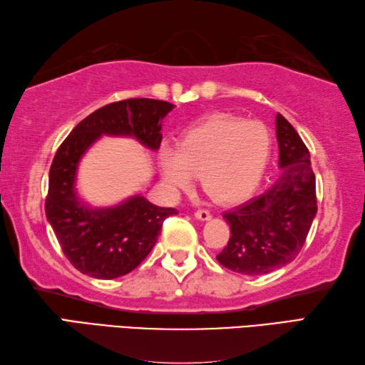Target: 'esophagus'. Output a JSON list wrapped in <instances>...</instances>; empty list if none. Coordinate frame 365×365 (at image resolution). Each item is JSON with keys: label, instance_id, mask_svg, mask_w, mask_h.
I'll return each instance as SVG.
<instances>
[{"label": "esophagus", "instance_id": "1", "mask_svg": "<svg viewBox=\"0 0 365 365\" xmlns=\"http://www.w3.org/2000/svg\"><path fill=\"white\" fill-rule=\"evenodd\" d=\"M195 217H196L197 220H201V221H207V220H210V218H212V215H210V212H209V210H205V209H201V210H196V213H195Z\"/></svg>", "mask_w": 365, "mask_h": 365}]
</instances>
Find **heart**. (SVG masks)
Masks as SVG:
<instances>
[{"mask_svg": "<svg viewBox=\"0 0 365 365\" xmlns=\"http://www.w3.org/2000/svg\"><path fill=\"white\" fill-rule=\"evenodd\" d=\"M272 150L261 121L213 115L188 128L178 145L163 144L158 163L164 182L187 191L201 175L202 188L220 204H239L259 187Z\"/></svg>", "mask_w": 365, "mask_h": 365, "instance_id": "b5f03b06", "label": "heart"}]
</instances>
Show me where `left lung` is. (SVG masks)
<instances>
[{"instance_id": "left-lung-1", "label": "left lung", "mask_w": 365, "mask_h": 365, "mask_svg": "<svg viewBox=\"0 0 365 365\" xmlns=\"http://www.w3.org/2000/svg\"><path fill=\"white\" fill-rule=\"evenodd\" d=\"M275 128L280 175L262 195L223 215L231 237L217 259L248 277L274 272L294 259L318 210L309 148L282 113H277Z\"/></svg>"}]
</instances>
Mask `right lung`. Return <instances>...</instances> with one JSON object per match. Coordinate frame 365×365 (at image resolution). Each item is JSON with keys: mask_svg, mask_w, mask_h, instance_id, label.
<instances>
[{"mask_svg": "<svg viewBox=\"0 0 365 365\" xmlns=\"http://www.w3.org/2000/svg\"><path fill=\"white\" fill-rule=\"evenodd\" d=\"M174 104L131 98L107 104L78 123L56 150L48 173L46 217L63 253L85 275L110 280L130 274L152 252L163 221L177 210L144 196L91 209L77 196L76 174L85 152L106 135H128L150 150L161 144V121Z\"/></svg>", "mask_w": 365, "mask_h": 365, "instance_id": "1", "label": "right lung"}]
</instances>
